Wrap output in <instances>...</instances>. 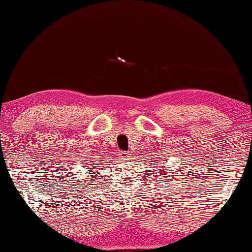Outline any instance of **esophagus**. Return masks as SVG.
<instances>
[{"instance_id":"obj_1","label":"esophagus","mask_w":252,"mask_h":252,"mask_svg":"<svg viewBox=\"0 0 252 252\" xmlns=\"http://www.w3.org/2000/svg\"><path fill=\"white\" fill-rule=\"evenodd\" d=\"M119 156L121 157L122 160H123V159H127V157H129V156H127V153H126V152H120Z\"/></svg>"}]
</instances>
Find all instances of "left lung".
<instances>
[{
	"label": "left lung",
	"instance_id": "1",
	"mask_svg": "<svg viewBox=\"0 0 252 252\" xmlns=\"http://www.w3.org/2000/svg\"><path fill=\"white\" fill-rule=\"evenodd\" d=\"M160 170H163V168H160ZM164 175H165V174H164Z\"/></svg>",
	"mask_w": 252,
	"mask_h": 252
}]
</instances>
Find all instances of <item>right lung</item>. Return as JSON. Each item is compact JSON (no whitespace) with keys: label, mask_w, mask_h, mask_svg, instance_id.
Returning <instances> with one entry per match:
<instances>
[{"label":"right lung","mask_w":252,"mask_h":252,"mask_svg":"<svg viewBox=\"0 0 252 252\" xmlns=\"http://www.w3.org/2000/svg\"><path fill=\"white\" fill-rule=\"evenodd\" d=\"M90 174H92V173H90ZM94 174H95V172H94Z\"/></svg>","instance_id":"add662e5"}]
</instances>
